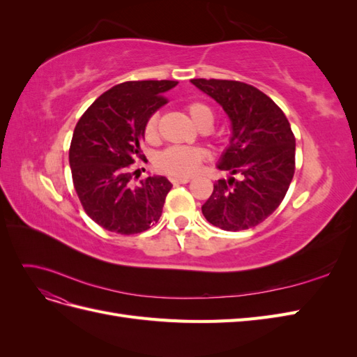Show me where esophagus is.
<instances>
[{
	"instance_id": "34e87169",
	"label": "esophagus",
	"mask_w": 357,
	"mask_h": 357,
	"mask_svg": "<svg viewBox=\"0 0 357 357\" xmlns=\"http://www.w3.org/2000/svg\"><path fill=\"white\" fill-rule=\"evenodd\" d=\"M190 178L189 177H172L171 178V183L174 186H178V185H186V183H189Z\"/></svg>"
}]
</instances>
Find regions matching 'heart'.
Here are the masks:
<instances>
[{
  "label": "heart",
  "instance_id": "heart-1",
  "mask_svg": "<svg viewBox=\"0 0 357 357\" xmlns=\"http://www.w3.org/2000/svg\"><path fill=\"white\" fill-rule=\"evenodd\" d=\"M185 109L198 128H210L213 125L214 114L207 104L192 101L186 104ZM144 138L147 143H155L158 139V114L149 116L146 121ZM202 159L204 152L199 147L172 146L158 155L155 160V167L158 168V171L172 177H188L195 174Z\"/></svg>",
  "mask_w": 357,
  "mask_h": 357
}]
</instances>
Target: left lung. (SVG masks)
I'll return each instance as SVG.
<instances>
[{"label": "left lung", "instance_id": "1", "mask_svg": "<svg viewBox=\"0 0 357 357\" xmlns=\"http://www.w3.org/2000/svg\"><path fill=\"white\" fill-rule=\"evenodd\" d=\"M218 101L232 123L231 144L218 168L240 176L218 180L202 214L223 231H243L264 222L282 201L295 174V135L283 110L252 84L192 79Z\"/></svg>", "mask_w": 357, "mask_h": 357}]
</instances>
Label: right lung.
Listing matches in <instances>:
<instances>
[{
  "label": "right lung",
  "mask_w": 357,
  "mask_h": 357,
  "mask_svg": "<svg viewBox=\"0 0 357 357\" xmlns=\"http://www.w3.org/2000/svg\"><path fill=\"white\" fill-rule=\"evenodd\" d=\"M174 80H138L113 86L96 98L74 128L70 167L82 207L101 228L132 235L159 220L172 185L162 176L129 186L132 164L146 159L144 123L167 104Z\"/></svg>",
  "instance_id": "obj_1"
}]
</instances>
